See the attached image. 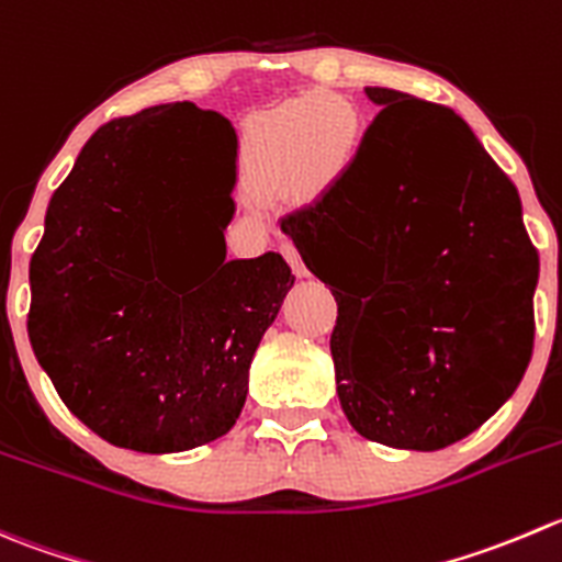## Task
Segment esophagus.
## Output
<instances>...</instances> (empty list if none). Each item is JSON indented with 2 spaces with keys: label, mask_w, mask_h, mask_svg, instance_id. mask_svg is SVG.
Instances as JSON below:
<instances>
[{
  "label": "esophagus",
  "mask_w": 562,
  "mask_h": 562,
  "mask_svg": "<svg viewBox=\"0 0 562 562\" xmlns=\"http://www.w3.org/2000/svg\"><path fill=\"white\" fill-rule=\"evenodd\" d=\"M280 252L285 255V260H288V263H291V269L296 271L299 277L307 274V269H304V263H302V255H299V249L293 247V244H288V241L280 244Z\"/></svg>",
  "instance_id": "obj_1"
}]
</instances>
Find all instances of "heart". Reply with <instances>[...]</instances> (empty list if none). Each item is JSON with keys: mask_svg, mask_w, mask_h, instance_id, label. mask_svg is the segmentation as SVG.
I'll use <instances>...</instances> for the list:
<instances>
[{"mask_svg": "<svg viewBox=\"0 0 562 562\" xmlns=\"http://www.w3.org/2000/svg\"><path fill=\"white\" fill-rule=\"evenodd\" d=\"M362 143L357 106L337 95H310L282 103L249 134V165L266 178H302L310 170L337 178Z\"/></svg>", "mask_w": 562, "mask_h": 562, "instance_id": "heart-1", "label": "heart"}]
</instances>
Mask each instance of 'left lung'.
Masks as SVG:
<instances>
[{"label": "left lung", "instance_id": "1", "mask_svg": "<svg viewBox=\"0 0 562 562\" xmlns=\"http://www.w3.org/2000/svg\"><path fill=\"white\" fill-rule=\"evenodd\" d=\"M364 95L381 112L348 170L280 227L340 296L329 348L353 431L431 453L519 386L538 252L519 192L459 114L386 87Z\"/></svg>", "mask_w": 562, "mask_h": 562}]
</instances>
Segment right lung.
I'll return each mask as SVG.
<instances>
[{
	"label": "right lung",
	"instance_id": "add662e5",
	"mask_svg": "<svg viewBox=\"0 0 562 562\" xmlns=\"http://www.w3.org/2000/svg\"><path fill=\"white\" fill-rule=\"evenodd\" d=\"M238 136L216 109L159 103L101 125L46 211L30 263L32 351L65 406L114 448L181 453L225 437L296 277L277 252L225 260ZM189 158L228 176L209 259L164 238Z\"/></svg>",
	"mask_w": 562,
	"mask_h": 562
}]
</instances>
